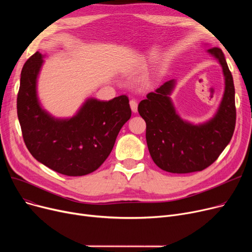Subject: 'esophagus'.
I'll return each instance as SVG.
<instances>
[{
  "label": "esophagus",
  "mask_w": 252,
  "mask_h": 252,
  "mask_svg": "<svg viewBox=\"0 0 252 252\" xmlns=\"http://www.w3.org/2000/svg\"><path fill=\"white\" fill-rule=\"evenodd\" d=\"M129 106H130V109H131V111H133V112L136 113L138 111V103H137V101L135 99H131L129 101Z\"/></svg>",
  "instance_id": "34e87169"
}]
</instances>
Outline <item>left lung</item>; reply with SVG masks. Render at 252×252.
Masks as SVG:
<instances>
[{
    "label": "left lung",
    "mask_w": 252,
    "mask_h": 252,
    "mask_svg": "<svg viewBox=\"0 0 252 252\" xmlns=\"http://www.w3.org/2000/svg\"><path fill=\"white\" fill-rule=\"evenodd\" d=\"M207 52L220 62L224 76L222 99L213 118L199 125L183 121L169 97L176 86L175 79L149 93L138 106L140 115L146 122V141L152 159L168 173L203 170L218 159L234 134L233 76L220 49L210 48Z\"/></svg>",
    "instance_id": "left-lung-1"
}]
</instances>
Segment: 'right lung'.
Segmentation results:
<instances>
[{
    "mask_svg": "<svg viewBox=\"0 0 252 252\" xmlns=\"http://www.w3.org/2000/svg\"><path fill=\"white\" fill-rule=\"evenodd\" d=\"M43 58L34 53L21 71L17 115L24 143L38 162L59 174H91L109 156L119 130L130 118L128 98H89L70 118L52 116L43 109L36 93Z\"/></svg>",
    "mask_w": 252,
    "mask_h": 252,
    "instance_id": "obj_1",
    "label": "right lung"
}]
</instances>
